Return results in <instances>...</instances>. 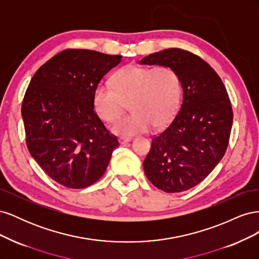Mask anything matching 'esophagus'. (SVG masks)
I'll return each instance as SVG.
<instances>
[{"mask_svg": "<svg viewBox=\"0 0 259 259\" xmlns=\"http://www.w3.org/2000/svg\"><path fill=\"white\" fill-rule=\"evenodd\" d=\"M131 140H132V138H130V137H119V143H120L121 145L126 144V143L131 142Z\"/></svg>", "mask_w": 259, "mask_h": 259, "instance_id": "34e87169", "label": "esophagus"}]
</instances>
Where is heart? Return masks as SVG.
<instances>
[{
  "mask_svg": "<svg viewBox=\"0 0 259 259\" xmlns=\"http://www.w3.org/2000/svg\"><path fill=\"white\" fill-rule=\"evenodd\" d=\"M182 99V83L173 68H148L130 65L112 77V88L99 84L93 105L101 120L112 123L126 110L133 111L114 123L116 135L133 136L154 127H163L175 116Z\"/></svg>",
  "mask_w": 259,
  "mask_h": 259,
  "instance_id": "1",
  "label": "heart"
}]
</instances>
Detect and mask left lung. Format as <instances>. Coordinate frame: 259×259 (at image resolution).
I'll use <instances>...</instances> for the list:
<instances>
[{"label": "left lung", "mask_w": 259, "mask_h": 259, "mask_svg": "<svg viewBox=\"0 0 259 259\" xmlns=\"http://www.w3.org/2000/svg\"><path fill=\"white\" fill-rule=\"evenodd\" d=\"M139 64L173 68L183 88L178 113L152 138L145 174L168 193L191 189L215 168L228 147L233 120L228 93L215 70L188 51L164 50Z\"/></svg>", "instance_id": "1"}]
</instances>
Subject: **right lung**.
Here are the masks:
<instances>
[{"label":"right lung","mask_w":259,"mask_h":259,"mask_svg":"<svg viewBox=\"0 0 259 259\" xmlns=\"http://www.w3.org/2000/svg\"><path fill=\"white\" fill-rule=\"evenodd\" d=\"M121 55L65 50L31 79L21 114L31 156L53 180L82 189L104 175L119 142L94 111L96 86Z\"/></svg>","instance_id":"obj_1"}]
</instances>
